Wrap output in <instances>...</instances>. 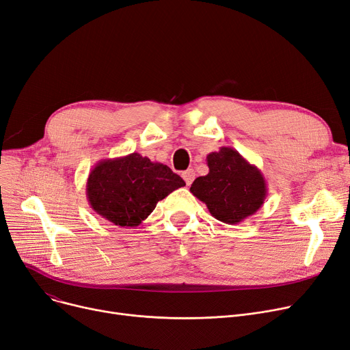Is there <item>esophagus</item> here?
<instances>
[{
	"label": "esophagus",
	"mask_w": 350,
	"mask_h": 350,
	"mask_svg": "<svg viewBox=\"0 0 350 350\" xmlns=\"http://www.w3.org/2000/svg\"><path fill=\"white\" fill-rule=\"evenodd\" d=\"M183 178H185V181H186V185L187 186H190L191 183H193V180L196 178V173H194V170L193 169H189V170H186V172H183Z\"/></svg>",
	"instance_id": "34e87169"
}]
</instances>
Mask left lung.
I'll list each match as a JSON object with an SVG mask.
<instances>
[{"label":"left lung","instance_id":"8db88e82","mask_svg":"<svg viewBox=\"0 0 350 350\" xmlns=\"http://www.w3.org/2000/svg\"><path fill=\"white\" fill-rule=\"evenodd\" d=\"M207 165L208 174L197 177L190 191L218 221L234 226L262 207L267 181L261 170L235 149L224 146L211 152Z\"/></svg>","mask_w":350,"mask_h":350}]
</instances>
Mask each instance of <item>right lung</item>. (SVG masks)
Listing matches in <instances>:
<instances>
[{"label": "right lung", "mask_w": 350, "mask_h": 350, "mask_svg": "<svg viewBox=\"0 0 350 350\" xmlns=\"http://www.w3.org/2000/svg\"><path fill=\"white\" fill-rule=\"evenodd\" d=\"M183 186L185 180L165 164L131 153L96 163L86 181V197L96 214L127 228L142 224L160 200Z\"/></svg>", "instance_id": "add662e5"}]
</instances>
